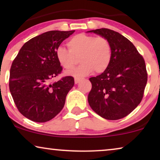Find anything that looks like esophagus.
<instances>
[{"label": "esophagus", "mask_w": 160, "mask_h": 160, "mask_svg": "<svg viewBox=\"0 0 160 160\" xmlns=\"http://www.w3.org/2000/svg\"><path fill=\"white\" fill-rule=\"evenodd\" d=\"M80 82V78H75V79H74V82H75V84H78V82Z\"/></svg>", "instance_id": "esophagus-1"}]
</instances>
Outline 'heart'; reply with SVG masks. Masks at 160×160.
Listing matches in <instances>:
<instances>
[{"mask_svg": "<svg viewBox=\"0 0 160 160\" xmlns=\"http://www.w3.org/2000/svg\"><path fill=\"white\" fill-rule=\"evenodd\" d=\"M68 49L59 47L56 50V58L63 68L71 70L80 58L82 65L69 72L75 77H82L93 71L96 73L104 72L111 60V47L109 41L103 37H95L81 33L72 37L67 42Z\"/></svg>", "mask_w": 160, "mask_h": 160, "instance_id": "obj_1", "label": "heart"}]
</instances>
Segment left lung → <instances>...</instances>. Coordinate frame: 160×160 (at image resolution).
<instances>
[{
	"label": "left lung",
	"instance_id": "obj_1",
	"mask_svg": "<svg viewBox=\"0 0 160 160\" xmlns=\"http://www.w3.org/2000/svg\"><path fill=\"white\" fill-rule=\"evenodd\" d=\"M87 32L106 38L112 52L108 68L100 75L89 78V106L106 119L125 117L143 98L147 82L145 61L133 43L118 32L101 28Z\"/></svg>",
	"mask_w": 160,
	"mask_h": 160
}]
</instances>
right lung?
<instances>
[{
    "mask_svg": "<svg viewBox=\"0 0 160 160\" xmlns=\"http://www.w3.org/2000/svg\"><path fill=\"white\" fill-rule=\"evenodd\" d=\"M75 30H52L26 42L13 61L9 89L19 112L36 122L49 121L64 107L67 94L74 85L72 76L50 84L62 71L56 50Z\"/></svg>",
    "mask_w": 160,
    "mask_h": 160,
    "instance_id": "obj_1",
    "label": "right lung"
}]
</instances>
